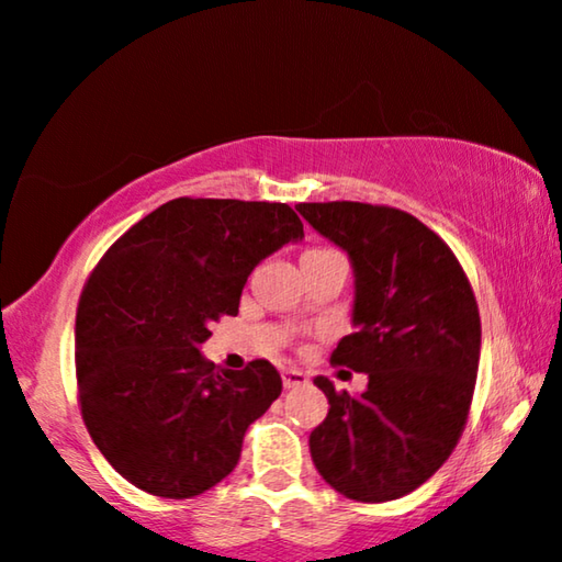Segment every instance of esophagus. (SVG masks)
<instances>
[{"label": "esophagus", "instance_id": "34e87169", "mask_svg": "<svg viewBox=\"0 0 562 562\" xmlns=\"http://www.w3.org/2000/svg\"><path fill=\"white\" fill-rule=\"evenodd\" d=\"M305 383H308V375H305L303 370H285V372H282V385H285L288 391H290V387H301Z\"/></svg>", "mask_w": 562, "mask_h": 562}]
</instances>
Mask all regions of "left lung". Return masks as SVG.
Listing matches in <instances>:
<instances>
[{"instance_id": "8db88e82", "label": "left lung", "mask_w": 562, "mask_h": 562, "mask_svg": "<svg viewBox=\"0 0 562 562\" xmlns=\"http://www.w3.org/2000/svg\"><path fill=\"white\" fill-rule=\"evenodd\" d=\"M297 213L347 251L351 326L331 362L368 375L336 393L311 431L313 465L347 498L380 504L418 488L465 429L481 359V316L460 261L414 215L368 203H301Z\"/></svg>"}]
</instances>
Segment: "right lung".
<instances>
[{
  "label": "right lung",
  "instance_id": "obj_1",
  "mask_svg": "<svg viewBox=\"0 0 562 562\" xmlns=\"http://www.w3.org/2000/svg\"><path fill=\"white\" fill-rule=\"evenodd\" d=\"M303 223L285 203L177 198L125 231L77 308L81 416L97 450L136 488L192 498L241 458L244 434L282 393L267 359L215 368L200 347L236 316L254 267Z\"/></svg>",
  "mask_w": 562,
  "mask_h": 562
}]
</instances>
